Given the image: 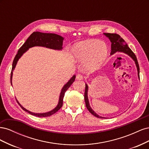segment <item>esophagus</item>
Wrapping results in <instances>:
<instances>
[{
    "mask_svg": "<svg viewBox=\"0 0 149 149\" xmlns=\"http://www.w3.org/2000/svg\"><path fill=\"white\" fill-rule=\"evenodd\" d=\"M76 79L79 80H81L83 79V76L81 74H78L77 76H76Z\"/></svg>",
    "mask_w": 149,
    "mask_h": 149,
    "instance_id": "obj_1",
    "label": "esophagus"
}]
</instances>
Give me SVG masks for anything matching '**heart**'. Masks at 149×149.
I'll use <instances>...</instances> for the list:
<instances>
[{"label": "heart", "mask_w": 149, "mask_h": 149, "mask_svg": "<svg viewBox=\"0 0 149 149\" xmlns=\"http://www.w3.org/2000/svg\"><path fill=\"white\" fill-rule=\"evenodd\" d=\"M72 52L76 61L83 62L88 60L86 67L91 71L100 68L107 59L109 53L106 44L96 40L78 43L73 47Z\"/></svg>", "instance_id": "obj_1"}]
</instances>
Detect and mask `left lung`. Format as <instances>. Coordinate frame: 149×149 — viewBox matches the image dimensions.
<instances>
[{
	"instance_id": "obj_1",
	"label": "left lung",
	"mask_w": 149,
	"mask_h": 149,
	"mask_svg": "<svg viewBox=\"0 0 149 149\" xmlns=\"http://www.w3.org/2000/svg\"><path fill=\"white\" fill-rule=\"evenodd\" d=\"M103 34L106 37L109 38L111 42V55H113V54H114L116 52H121V53H124L127 54V55H129L135 61V63H136L137 72H138V73H137L138 77H139V78H140V77H139V63H138L136 56L135 55V54L133 53V52L128 47L127 44L125 42L124 39L122 38L120 35H119L118 34H116V33H104ZM86 84V87H85V92H84V101H85V103H86V106L87 109L93 116L96 117V118H101V119L106 118H104V117H102V116H100L98 114H97L96 112L92 109L91 106H90L89 100H88V86L86 84Z\"/></svg>"
}]
</instances>
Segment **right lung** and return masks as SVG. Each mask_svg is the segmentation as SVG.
<instances>
[{"label": "right lung", "instance_id": "add662e5", "mask_svg": "<svg viewBox=\"0 0 149 149\" xmlns=\"http://www.w3.org/2000/svg\"><path fill=\"white\" fill-rule=\"evenodd\" d=\"M64 38L61 36L55 34V33H42L40 31H34L33 33H31L30 37L26 40V42L22 45L19 51L17 52V54L15 56L14 60L13 61L12 63V68L11 71L10 75V83L12 84V76H13V71L14 70L16 65L18 61L20 59V58L24 55V53H25L30 48L33 47H43L48 48H50L53 49H56V50H61L63 49V42ZM76 76L74 75L72 76V78L64 85V86L61 89V91L60 94L59 101L58 103L55 108H54L52 111L45 112V113H35V112H31L27 109H26L22 106L20 104L19 102L17 100V102L19 103L20 106L22 108L24 111L29 112V114L33 115L37 117H48L50 116L52 114L56 113V112L59 110L63 106V97L66 91V90L68 89L70 86L72 84L74 80H75Z\"/></svg>", "mask_w": 149, "mask_h": 149}]
</instances>
